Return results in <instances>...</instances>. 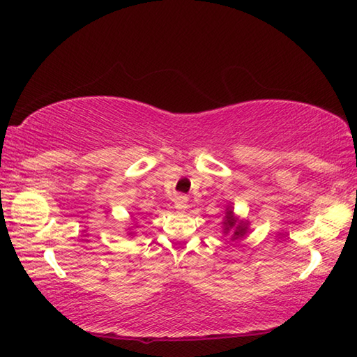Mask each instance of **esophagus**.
I'll use <instances>...</instances> for the list:
<instances>
[{
	"label": "esophagus",
	"mask_w": 357,
	"mask_h": 357,
	"mask_svg": "<svg viewBox=\"0 0 357 357\" xmlns=\"http://www.w3.org/2000/svg\"><path fill=\"white\" fill-rule=\"evenodd\" d=\"M174 208H176V210H181V211H183V210H185L187 208V206H188V204H187V198H185V196H183V195H178V196H174Z\"/></svg>",
	"instance_id": "34e87169"
}]
</instances>
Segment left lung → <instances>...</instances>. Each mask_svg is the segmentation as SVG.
I'll list each match as a JSON object with an SVG mask.
<instances>
[{"label":"left lung","mask_w":357,"mask_h":357,"mask_svg":"<svg viewBox=\"0 0 357 357\" xmlns=\"http://www.w3.org/2000/svg\"><path fill=\"white\" fill-rule=\"evenodd\" d=\"M224 233H229L233 231V236L231 241H236L241 239L248 230V224L244 221H238V218H234L233 215V208L229 207L225 210V216H224Z\"/></svg>","instance_id":"left-lung-1"}]
</instances>
